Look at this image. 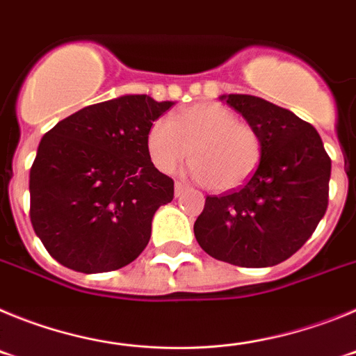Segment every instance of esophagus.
Instances as JSON below:
<instances>
[{
    "label": "esophagus",
    "instance_id": "esophagus-1",
    "mask_svg": "<svg viewBox=\"0 0 356 356\" xmlns=\"http://www.w3.org/2000/svg\"><path fill=\"white\" fill-rule=\"evenodd\" d=\"M187 188L188 187L184 184V181H176V184H175V194H176V196H181V194H184Z\"/></svg>",
    "mask_w": 356,
    "mask_h": 356
}]
</instances>
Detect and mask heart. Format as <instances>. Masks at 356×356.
Here are the masks:
<instances>
[{
  "instance_id": "b5f03b06",
  "label": "heart",
  "mask_w": 356,
  "mask_h": 356,
  "mask_svg": "<svg viewBox=\"0 0 356 356\" xmlns=\"http://www.w3.org/2000/svg\"><path fill=\"white\" fill-rule=\"evenodd\" d=\"M147 153L162 172L175 171L191 156V175L216 193L242 187L257 171L262 139L250 122L221 103H197L171 119L153 122Z\"/></svg>"
}]
</instances>
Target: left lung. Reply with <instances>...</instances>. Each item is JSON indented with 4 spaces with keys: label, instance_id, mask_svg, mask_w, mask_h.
Here are the masks:
<instances>
[{
    "label": "left lung",
    "instance_id": "1",
    "mask_svg": "<svg viewBox=\"0 0 356 356\" xmlns=\"http://www.w3.org/2000/svg\"><path fill=\"white\" fill-rule=\"evenodd\" d=\"M222 99L257 128L262 156L241 188L207 196L194 235L222 262L276 266L312 237L325 216L332 159L316 128L291 110L250 94Z\"/></svg>",
    "mask_w": 356,
    "mask_h": 356
}]
</instances>
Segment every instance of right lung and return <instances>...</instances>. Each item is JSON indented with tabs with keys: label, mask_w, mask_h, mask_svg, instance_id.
<instances>
[{
	"label": "right lung",
	"mask_w": 356,
	"mask_h": 356,
	"mask_svg": "<svg viewBox=\"0 0 356 356\" xmlns=\"http://www.w3.org/2000/svg\"><path fill=\"white\" fill-rule=\"evenodd\" d=\"M175 105L131 94L96 103L44 135L30 169V221L56 262L115 271L147 246L151 219L175 197L153 165L147 131Z\"/></svg>",
	"instance_id": "add662e5"
}]
</instances>
